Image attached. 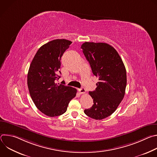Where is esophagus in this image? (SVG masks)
<instances>
[{
  "instance_id": "obj_1",
  "label": "esophagus",
  "mask_w": 157,
  "mask_h": 157,
  "mask_svg": "<svg viewBox=\"0 0 157 157\" xmlns=\"http://www.w3.org/2000/svg\"><path fill=\"white\" fill-rule=\"evenodd\" d=\"M78 91L80 94H84L86 93V90L84 87H81V89H78Z\"/></svg>"
}]
</instances>
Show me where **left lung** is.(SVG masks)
Returning a JSON list of instances; mask_svg holds the SVG:
<instances>
[{"mask_svg":"<svg viewBox=\"0 0 157 157\" xmlns=\"http://www.w3.org/2000/svg\"><path fill=\"white\" fill-rule=\"evenodd\" d=\"M81 49L93 73L99 79L96 90L89 92L94 104L85 109L84 113L101 120L113 114L124 97L126 70L117 52L107 43L85 42Z\"/></svg>","mask_w":157,"mask_h":157,"instance_id":"left-lung-1","label":"left lung"}]
</instances>
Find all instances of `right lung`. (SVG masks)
I'll return each instance as SVG.
<instances>
[{
	"label": "right lung",
	"mask_w": 157,
	"mask_h": 157,
	"mask_svg": "<svg viewBox=\"0 0 157 157\" xmlns=\"http://www.w3.org/2000/svg\"><path fill=\"white\" fill-rule=\"evenodd\" d=\"M72 43L65 39H56L41 46L35 54L27 75L30 96L36 107L49 117L62 115L67 110L77 90L72 87L57 84L61 58Z\"/></svg>",
	"instance_id": "add662e5"
}]
</instances>
